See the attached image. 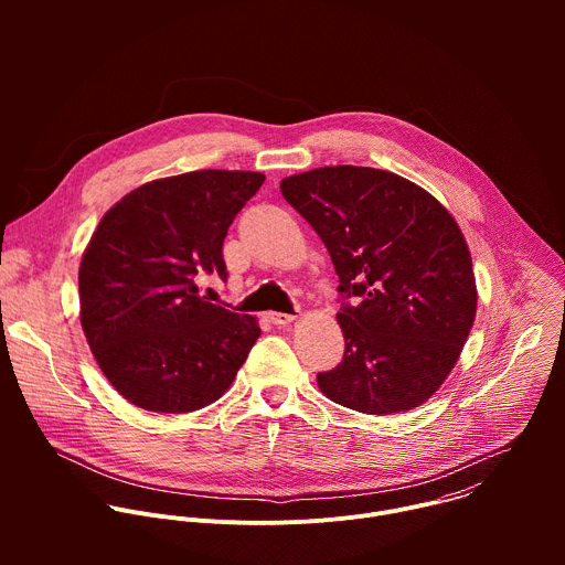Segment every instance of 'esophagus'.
Returning <instances> with one entry per match:
<instances>
[{"mask_svg":"<svg viewBox=\"0 0 565 565\" xmlns=\"http://www.w3.org/2000/svg\"><path fill=\"white\" fill-rule=\"evenodd\" d=\"M266 317L273 321L275 327H288L297 319V315H290V312H268Z\"/></svg>","mask_w":565,"mask_h":565,"instance_id":"34e87169","label":"esophagus"}]
</instances>
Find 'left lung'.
I'll list each match as a JSON object with an SVG mask.
<instances>
[{
    "label": "left lung",
    "instance_id": "8db88e82",
    "mask_svg": "<svg viewBox=\"0 0 565 565\" xmlns=\"http://www.w3.org/2000/svg\"><path fill=\"white\" fill-rule=\"evenodd\" d=\"M281 194L324 241L340 277L344 358L317 373L321 393L371 416L423 405L476 317L471 255L454 216L416 183L373 168L295 174Z\"/></svg>",
    "mask_w": 565,
    "mask_h": 565
}]
</instances>
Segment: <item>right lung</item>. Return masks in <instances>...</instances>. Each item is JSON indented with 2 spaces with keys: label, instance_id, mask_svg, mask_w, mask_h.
I'll return each instance as SVG.
<instances>
[{
  "label": "right lung",
  "instance_id": "obj_1",
  "mask_svg": "<svg viewBox=\"0 0 565 565\" xmlns=\"http://www.w3.org/2000/svg\"><path fill=\"white\" fill-rule=\"evenodd\" d=\"M266 181L259 172L201 170L122 196L98 223L79 264V324L131 405L188 414L218 399L262 329L199 295L196 279L227 277L223 238Z\"/></svg>",
  "mask_w": 565,
  "mask_h": 565
}]
</instances>
